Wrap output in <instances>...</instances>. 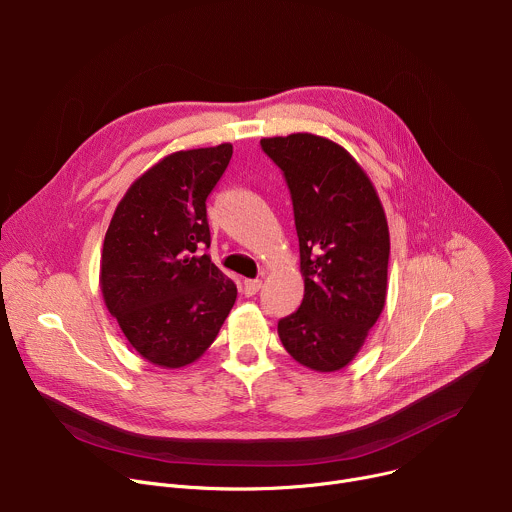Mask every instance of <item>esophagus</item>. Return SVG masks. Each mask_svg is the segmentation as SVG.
Instances as JSON below:
<instances>
[{"label":"esophagus","mask_w":512,"mask_h":512,"mask_svg":"<svg viewBox=\"0 0 512 512\" xmlns=\"http://www.w3.org/2000/svg\"><path fill=\"white\" fill-rule=\"evenodd\" d=\"M259 289H261V281H259V279H245V281H243L245 296H255Z\"/></svg>","instance_id":"obj_1"}]
</instances>
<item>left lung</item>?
<instances>
[{
    "instance_id": "left-lung-1",
    "label": "left lung",
    "mask_w": 512,
    "mask_h": 512,
    "mask_svg": "<svg viewBox=\"0 0 512 512\" xmlns=\"http://www.w3.org/2000/svg\"><path fill=\"white\" fill-rule=\"evenodd\" d=\"M261 148L287 182L304 277V300L277 322V334L304 367L340 371L385 308L391 243L383 204L356 160L326 137H265Z\"/></svg>"
}]
</instances>
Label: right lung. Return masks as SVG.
I'll return each mask as SVG.
<instances>
[{"label": "right lung", "mask_w": 512, "mask_h": 512, "mask_svg": "<svg viewBox=\"0 0 512 512\" xmlns=\"http://www.w3.org/2000/svg\"><path fill=\"white\" fill-rule=\"evenodd\" d=\"M231 156V143L166 156L129 186L105 235V306L129 344L164 369L200 358L237 300V285L200 255L210 247L206 198Z\"/></svg>", "instance_id": "add662e5"}]
</instances>
